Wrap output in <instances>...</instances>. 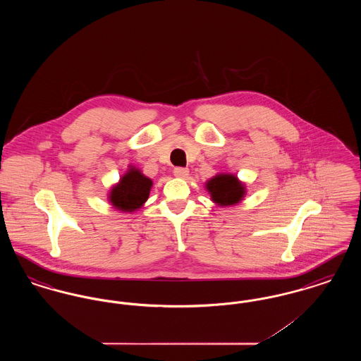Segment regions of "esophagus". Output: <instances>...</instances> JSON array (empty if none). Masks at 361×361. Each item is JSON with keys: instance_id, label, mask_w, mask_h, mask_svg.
<instances>
[{"instance_id": "1", "label": "esophagus", "mask_w": 361, "mask_h": 361, "mask_svg": "<svg viewBox=\"0 0 361 361\" xmlns=\"http://www.w3.org/2000/svg\"><path fill=\"white\" fill-rule=\"evenodd\" d=\"M173 173H174V176H176V177L185 178V177L189 174V169L188 168H174Z\"/></svg>"}]
</instances>
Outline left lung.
Listing matches in <instances>:
<instances>
[{"instance_id":"obj_1","label":"left lung","mask_w":361,"mask_h":361,"mask_svg":"<svg viewBox=\"0 0 361 361\" xmlns=\"http://www.w3.org/2000/svg\"><path fill=\"white\" fill-rule=\"evenodd\" d=\"M206 188L211 195V200L221 207L234 206L240 203L246 193L243 183H240L235 174L228 173L216 174L208 180Z\"/></svg>"}]
</instances>
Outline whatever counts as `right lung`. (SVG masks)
Here are the masks:
<instances>
[{
	"label": "right lung",
	"instance_id": "add662e5",
	"mask_svg": "<svg viewBox=\"0 0 361 361\" xmlns=\"http://www.w3.org/2000/svg\"><path fill=\"white\" fill-rule=\"evenodd\" d=\"M152 185L153 181L133 166L111 189L108 196L109 203L123 212H133L139 209L149 199Z\"/></svg>",
	"mask_w": 361,
	"mask_h": 361
}]
</instances>
